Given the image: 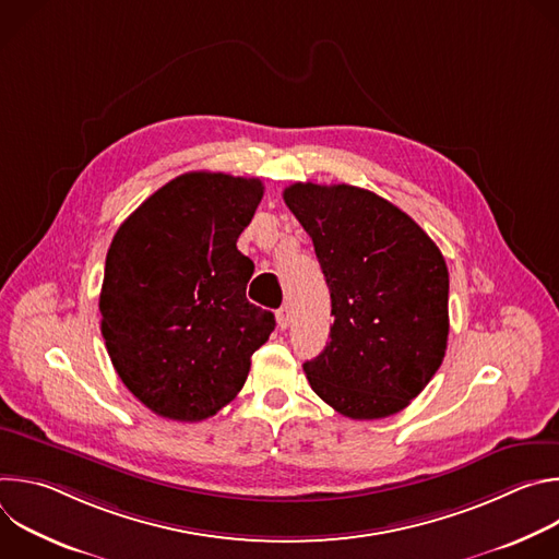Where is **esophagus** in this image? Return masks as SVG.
Returning <instances> with one entry per match:
<instances>
[{
    "mask_svg": "<svg viewBox=\"0 0 559 559\" xmlns=\"http://www.w3.org/2000/svg\"><path fill=\"white\" fill-rule=\"evenodd\" d=\"M292 323V313H289V307L283 305L278 311H276V325L278 330H287Z\"/></svg>",
    "mask_w": 559,
    "mask_h": 559,
    "instance_id": "34e87169",
    "label": "esophagus"
}]
</instances>
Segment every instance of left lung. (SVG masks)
I'll list each match as a JSON object with an SVG mask.
<instances>
[{
  "instance_id": "8db88e82",
  "label": "left lung",
  "mask_w": 559,
  "mask_h": 559,
  "mask_svg": "<svg viewBox=\"0 0 559 559\" xmlns=\"http://www.w3.org/2000/svg\"><path fill=\"white\" fill-rule=\"evenodd\" d=\"M283 199L332 296L330 343L302 365L311 389L354 420L403 412L447 352L444 257L409 214L369 190L294 183Z\"/></svg>"
}]
</instances>
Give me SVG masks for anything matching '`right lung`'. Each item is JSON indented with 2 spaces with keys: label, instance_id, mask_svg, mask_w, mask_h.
Wrapping results in <instances>:
<instances>
[{
  "label": "right lung",
  "instance_id": "1",
  "mask_svg": "<svg viewBox=\"0 0 559 559\" xmlns=\"http://www.w3.org/2000/svg\"><path fill=\"white\" fill-rule=\"evenodd\" d=\"M261 179L188 173L117 229L99 296L108 356L156 416L197 423L243 389L274 313L246 298L254 263L236 250Z\"/></svg>",
  "mask_w": 559,
  "mask_h": 559
}]
</instances>
